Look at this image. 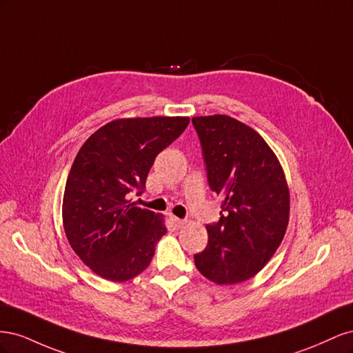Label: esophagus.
I'll list each match as a JSON object with an SVG mask.
<instances>
[{
    "mask_svg": "<svg viewBox=\"0 0 353 353\" xmlns=\"http://www.w3.org/2000/svg\"><path fill=\"white\" fill-rule=\"evenodd\" d=\"M170 221H172V223H174V225H175L176 228L184 227V225H185V222H187V221H184V219H179V218H176V216H170Z\"/></svg>",
    "mask_w": 353,
    "mask_h": 353,
    "instance_id": "1",
    "label": "esophagus"
}]
</instances>
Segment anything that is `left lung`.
I'll return each mask as SVG.
<instances>
[{
  "label": "left lung",
  "instance_id": "left-lung-1",
  "mask_svg": "<svg viewBox=\"0 0 353 353\" xmlns=\"http://www.w3.org/2000/svg\"><path fill=\"white\" fill-rule=\"evenodd\" d=\"M208 181L223 199L219 221L206 225L208 245L196 268L216 284L252 279L281 244L290 215V191L271 147L250 126L227 114L197 116Z\"/></svg>",
  "mask_w": 353,
  "mask_h": 353
}]
</instances>
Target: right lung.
Masks as SVG:
<instances>
[{
	"mask_svg": "<svg viewBox=\"0 0 353 353\" xmlns=\"http://www.w3.org/2000/svg\"><path fill=\"white\" fill-rule=\"evenodd\" d=\"M190 117L116 119L83 143L63 196V227L70 248L109 281L134 279L150 265L166 234L163 216L131 201L145 187L156 156L184 132Z\"/></svg>",
	"mask_w": 353,
	"mask_h": 353,
	"instance_id": "right-lung-1",
	"label": "right lung"
}]
</instances>
